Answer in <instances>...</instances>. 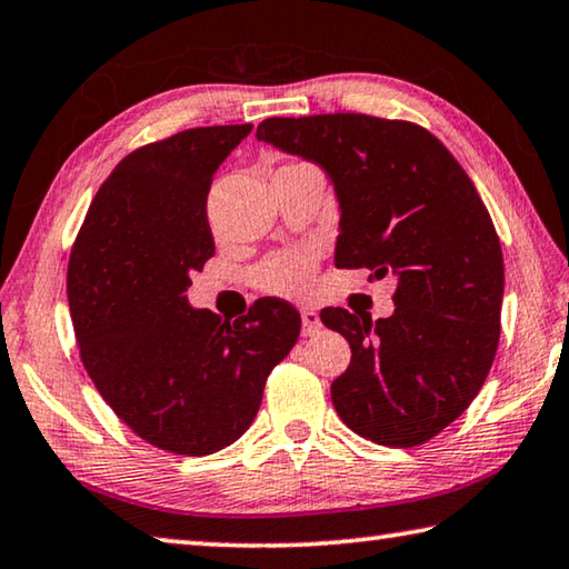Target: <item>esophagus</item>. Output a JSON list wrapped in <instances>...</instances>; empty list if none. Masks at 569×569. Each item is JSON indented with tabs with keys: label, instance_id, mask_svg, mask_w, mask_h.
I'll use <instances>...</instances> for the list:
<instances>
[{
	"label": "esophagus",
	"instance_id": "1",
	"mask_svg": "<svg viewBox=\"0 0 569 569\" xmlns=\"http://www.w3.org/2000/svg\"><path fill=\"white\" fill-rule=\"evenodd\" d=\"M301 321H303V336H313L321 329V316L313 311V308H303L301 311Z\"/></svg>",
	"mask_w": 569,
	"mask_h": 569
}]
</instances>
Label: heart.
Listing matches in <instances>:
<instances>
[{"mask_svg":"<svg viewBox=\"0 0 569 569\" xmlns=\"http://www.w3.org/2000/svg\"><path fill=\"white\" fill-rule=\"evenodd\" d=\"M288 168V166H286ZM313 261L303 253H281L258 266L256 283L268 293L298 298L311 288Z\"/></svg>","mask_w":569,"mask_h":569,"instance_id":"obj_1","label":"heart"}]
</instances>
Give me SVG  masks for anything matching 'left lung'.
<instances>
[{
  "label": "left lung",
  "instance_id": "8db88e82",
  "mask_svg": "<svg viewBox=\"0 0 569 569\" xmlns=\"http://www.w3.org/2000/svg\"><path fill=\"white\" fill-rule=\"evenodd\" d=\"M258 140L311 160L341 208L333 263L393 276V313L321 311L351 346L339 417L383 447H417L477 397L499 343L505 263L475 182L429 130L336 112L268 118Z\"/></svg>",
  "mask_w": 569,
  "mask_h": 569
}]
</instances>
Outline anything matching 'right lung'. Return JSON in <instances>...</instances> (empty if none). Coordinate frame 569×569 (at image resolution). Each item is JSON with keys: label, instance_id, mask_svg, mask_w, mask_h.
I'll return each mask as SVG.
<instances>
[{"label": "right lung", "instance_id": "1", "mask_svg": "<svg viewBox=\"0 0 569 569\" xmlns=\"http://www.w3.org/2000/svg\"><path fill=\"white\" fill-rule=\"evenodd\" d=\"M253 124L192 128L130 152L94 196L67 266L84 369L148 445L206 457L253 423L268 373L301 333L281 298L233 323L188 303L216 253L208 190Z\"/></svg>", "mask_w": 569, "mask_h": 569}]
</instances>
